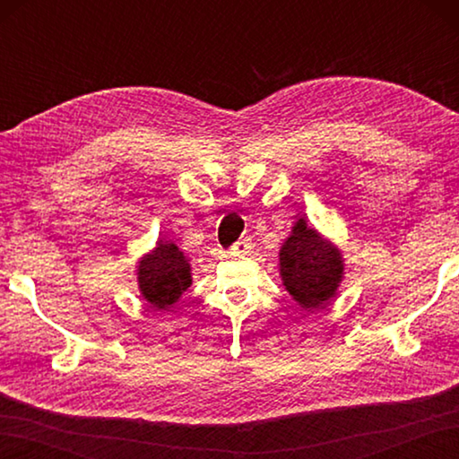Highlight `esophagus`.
I'll use <instances>...</instances> for the list:
<instances>
[{
  "mask_svg": "<svg viewBox=\"0 0 459 459\" xmlns=\"http://www.w3.org/2000/svg\"><path fill=\"white\" fill-rule=\"evenodd\" d=\"M252 250V242L248 238H240L235 242V247H232V255H248Z\"/></svg>",
  "mask_w": 459,
  "mask_h": 459,
  "instance_id": "34e87169",
  "label": "esophagus"
}]
</instances>
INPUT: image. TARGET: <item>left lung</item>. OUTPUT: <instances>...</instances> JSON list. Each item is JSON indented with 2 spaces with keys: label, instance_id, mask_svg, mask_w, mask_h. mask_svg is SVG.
<instances>
[{
  "label": "left lung",
  "instance_id": "8db88e82",
  "mask_svg": "<svg viewBox=\"0 0 459 459\" xmlns=\"http://www.w3.org/2000/svg\"><path fill=\"white\" fill-rule=\"evenodd\" d=\"M281 284L301 311L324 309L337 298L345 278L343 252L333 240L309 227L301 217L294 222L278 252Z\"/></svg>",
  "mask_w": 459,
  "mask_h": 459
}]
</instances>
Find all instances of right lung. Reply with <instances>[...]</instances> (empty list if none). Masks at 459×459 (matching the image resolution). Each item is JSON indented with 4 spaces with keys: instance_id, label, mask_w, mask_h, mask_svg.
<instances>
[{
    "instance_id": "right-lung-1",
    "label": "right lung",
    "mask_w": 459,
    "mask_h": 459,
    "mask_svg": "<svg viewBox=\"0 0 459 459\" xmlns=\"http://www.w3.org/2000/svg\"><path fill=\"white\" fill-rule=\"evenodd\" d=\"M134 272L142 298L158 311H169L193 284L191 258L165 238L138 258Z\"/></svg>"
}]
</instances>
